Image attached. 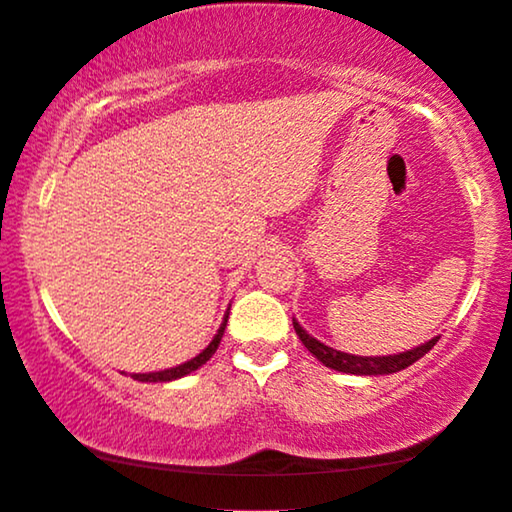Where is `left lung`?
<instances>
[{
  "label": "left lung",
  "mask_w": 512,
  "mask_h": 512,
  "mask_svg": "<svg viewBox=\"0 0 512 512\" xmlns=\"http://www.w3.org/2000/svg\"><path fill=\"white\" fill-rule=\"evenodd\" d=\"M293 328H295V335L300 337V342L309 348V353H314L325 367L337 369V372H346V374H358V376H379V374L402 372V369L413 365V362L420 360L422 355L432 351V346L439 342V337H434L429 339L427 344L413 348V351H404L399 355H385V358H360V355H348L342 351H335V348L325 346L318 342V339L309 337L307 332L300 328L295 318H293Z\"/></svg>",
  "instance_id": "left-lung-1"
}]
</instances>
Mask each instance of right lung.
Instances as JSON below:
<instances>
[{"instance_id": "right-lung-1", "label": "right lung", "mask_w": 512, "mask_h": 512, "mask_svg": "<svg viewBox=\"0 0 512 512\" xmlns=\"http://www.w3.org/2000/svg\"><path fill=\"white\" fill-rule=\"evenodd\" d=\"M226 321L228 316L224 318V323H221V328L217 330V335H214V339L210 342V346L205 348L203 353H198L196 358H191L189 362H184V365H177V367H170V369H164V372H152V374H133V379L136 381H152V383H161V381H173V379H182V376H187L194 372V369H198L201 365H205L207 360L212 358L214 351H217V346L221 342V337H224V330H226Z\"/></svg>"}]
</instances>
